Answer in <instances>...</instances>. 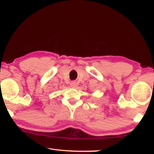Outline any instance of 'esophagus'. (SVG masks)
I'll use <instances>...</instances> for the list:
<instances>
[{"mask_svg":"<svg viewBox=\"0 0 154 154\" xmlns=\"http://www.w3.org/2000/svg\"><path fill=\"white\" fill-rule=\"evenodd\" d=\"M71 85L72 88H76L77 87V83L76 82H72V83H71Z\"/></svg>","mask_w":154,"mask_h":154,"instance_id":"34e87169","label":"esophagus"}]
</instances>
